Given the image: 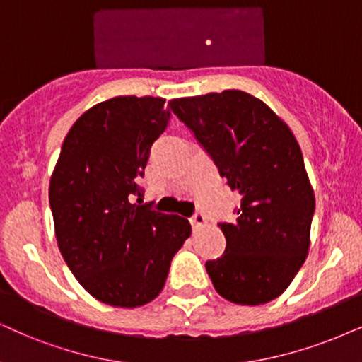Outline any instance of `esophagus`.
Segmentation results:
<instances>
[{
  "label": "esophagus",
  "mask_w": 362,
  "mask_h": 362,
  "mask_svg": "<svg viewBox=\"0 0 362 362\" xmlns=\"http://www.w3.org/2000/svg\"><path fill=\"white\" fill-rule=\"evenodd\" d=\"M190 222H192V227H194V228L204 227L205 226V215L202 212H195L194 217L190 218Z\"/></svg>",
  "instance_id": "esophagus-1"
}]
</instances>
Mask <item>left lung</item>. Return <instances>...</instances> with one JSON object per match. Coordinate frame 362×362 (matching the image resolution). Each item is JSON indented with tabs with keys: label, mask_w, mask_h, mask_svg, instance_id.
<instances>
[{
	"label": "left lung",
	"mask_w": 362,
	"mask_h": 362,
	"mask_svg": "<svg viewBox=\"0 0 362 362\" xmlns=\"http://www.w3.org/2000/svg\"><path fill=\"white\" fill-rule=\"evenodd\" d=\"M168 107L242 197L235 222L218 223L226 252L205 264L215 291L242 305L276 299L308 257L315 209L296 136L240 90L170 100Z\"/></svg>",
	"instance_id": "obj_1"
}]
</instances>
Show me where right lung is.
Instances as JSON below:
<instances>
[{
  "instance_id": "1",
  "label": "right lung",
  "mask_w": 362,
  "mask_h": 362,
  "mask_svg": "<svg viewBox=\"0 0 362 362\" xmlns=\"http://www.w3.org/2000/svg\"><path fill=\"white\" fill-rule=\"evenodd\" d=\"M165 100L115 97L73 123L49 180L59 252L83 289L113 308H139L165 286L192 227L134 204L153 141L170 120Z\"/></svg>"
}]
</instances>
